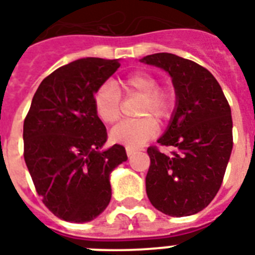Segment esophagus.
<instances>
[{
    "label": "esophagus",
    "mask_w": 255,
    "mask_h": 255,
    "mask_svg": "<svg viewBox=\"0 0 255 255\" xmlns=\"http://www.w3.org/2000/svg\"><path fill=\"white\" fill-rule=\"evenodd\" d=\"M135 151H137V149H134V147H129V146L126 147V154H128V157H130V155H133L134 153H135Z\"/></svg>",
    "instance_id": "34e87169"
}]
</instances>
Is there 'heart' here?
<instances>
[{
    "instance_id": "obj_1",
    "label": "heart",
    "mask_w": 255,
    "mask_h": 255,
    "mask_svg": "<svg viewBox=\"0 0 255 255\" xmlns=\"http://www.w3.org/2000/svg\"><path fill=\"white\" fill-rule=\"evenodd\" d=\"M125 96H139L137 120H126L114 126L110 138L116 143L137 147L153 138L158 130V124H165L173 116L175 94L169 86L158 85V78L147 72H134L121 81ZM93 105L97 117L106 125H112L121 116V92L113 82L101 84L93 96Z\"/></svg>"
}]
</instances>
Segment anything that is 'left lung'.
<instances>
[{
	"mask_svg": "<svg viewBox=\"0 0 255 255\" xmlns=\"http://www.w3.org/2000/svg\"><path fill=\"white\" fill-rule=\"evenodd\" d=\"M170 74L177 108L166 133L158 139L173 151L147 147L150 166L146 193L159 212L186 217L212 202L224 181L233 149V120L218 81L194 61L170 53L142 58Z\"/></svg>",
	"mask_w": 255,
	"mask_h": 255,
	"instance_id": "obj_1",
	"label": "left lung"
}]
</instances>
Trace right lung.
<instances>
[{
    "label": "right lung",
    "mask_w": 255,
    "mask_h": 255,
    "mask_svg": "<svg viewBox=\"0 0 255 255\" xmlns=\"http://www.w3.org/2000/svg\"><path fill=\"white\" fill-rule=\"evenodd\" d=\"M118 60L81 58L39 84L23 121V158L38 195L68 222H89L112 198L110 173L128 159L125 147L106 142L93 96L117 69Z\"/></svg>",
    "instance_id": "obj_1"
}]
</instances>
